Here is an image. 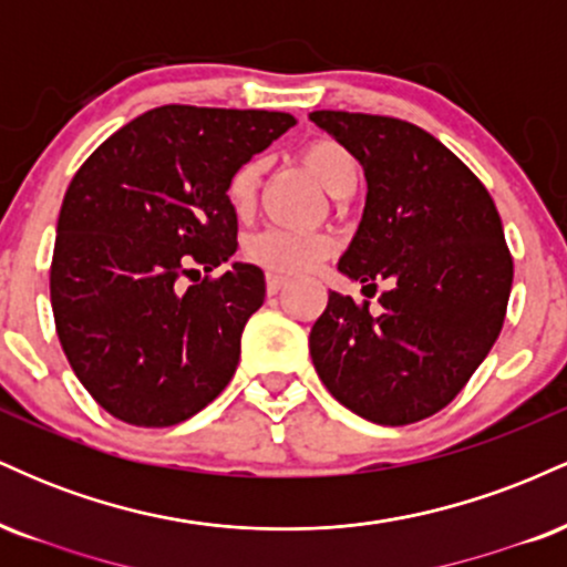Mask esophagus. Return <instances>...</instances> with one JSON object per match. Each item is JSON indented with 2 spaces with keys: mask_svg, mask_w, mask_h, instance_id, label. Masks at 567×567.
Returning a JSON list of instances; mask_svg holds the SVG:
<instances>
[{
  "mask_svg": "<svg viewBox=\"0 0 567 567\" xmlns=\"http://www.w3.org/2000/svg\"><path fill=\"white\" fill-rule=\"evenodd\" d=\"M285 282H288V277L269 271V275H266V292H269V296H275V292L285 288Z\"/></svg>",
  "mask_w": 567,
  "mask_h": 567,
  "instance_id": "1",
  "label": "esophagus"
}]
</instances>
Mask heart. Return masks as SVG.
I'll return each mask as SVG.
<instances>
[{
    "label": "heart",
    "mask_w": 567,
    "mask_h": 567,
    "mask_svg": "<svg viewBox=\"0 0 567 567\" xmlns=\"http://www.w3.org/2000/svg\"><path fill=\"white\" fill-rule=\"evenodd\" d=\"M301 162L309 167L320 184L333 197L349 192L360 181V165L357 157L336 138H315L301 148ZM258 178H261V162L250 159L231 173L226 184V199L237 216H247L258 194ZM330 252V243L322 234L290 231V229H266L247 243V256L264 269L275 275H298L311 269Z\"/></svg>",
    "instance_id": "obj_1"
}]
</instances>
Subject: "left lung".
Instances as JSON below:
<instances>
[{"label": "left lung", "mask_w": 567, "mask_h": 567, "mask_svg": "<svg viewBox=\"0 0 567 567\" xmlns=\"http://www.w3.org/2000/svg\"><path fill=\"white\" fill-rule=\"evenodd\" d=\"M360 159L365 213L338 271L389 279L379 311L330 292L309 333L328 392L383 426L453 400L501 333L514 264L487 188L426 130L379 114L311 112ZM368 285V288H370Z\"/></svg>", "instance_id": "left-lung-1"}]
</instances>
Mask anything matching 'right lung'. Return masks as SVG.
Segmentation results:
<instances>
[{"instance_id":"right-lung-1","label":"right lung","mask_w":567,"mask_h":567,"mask_svg":"<svg viewBox=\"0 0 567 567\" xmlns=\"http://www.w3.org/2000/svg\"><path fill=\"white\" fill-rule=\"evenodd\" d=\"M292 125L285 112L173 103L116 130L71 178L50 301L71 370L114 419L175 426L231 381L264 271L237 261L178 282L237 252L226 184Z\"/></svg>"}]
</instances>
